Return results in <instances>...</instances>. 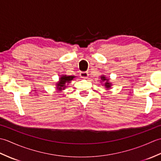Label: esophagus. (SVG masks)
Masks as SVG:
<instances>
[{"label": "esophagus", "instance_id": "1", "mask_svg": "<svg viewBox=\"0 0 161 161\" xmlns=\"http://www.w3.org/2000/svg\"><path fill=\"white\" fill-rule=\"evenodd\" d=\"M80 75V77L84 79H86L88 77V73L87 72H81Z\"/></svg>", "mask_w": 161, "mask_h": 161}]
</instances>
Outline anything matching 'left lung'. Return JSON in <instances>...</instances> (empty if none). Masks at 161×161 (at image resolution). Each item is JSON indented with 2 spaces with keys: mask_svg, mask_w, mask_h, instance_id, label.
I'll list each match as a JSON object with an SVG mask.
<instances>
[{
  "mask_svg": "<svg viewBox=\"0 0 161 161\" xmlns=\"http://www.w3.org/2000/svg\"><path fill=\"white\" fill-rule=\"evenodd\" d=\"M100 79H101V82H104L103 84V85L104 86V87L107 88V90H108L109 88H111V86H112V84L111 82L109 81V78L107 77L104 75H102L100 76Z\"/></svg>",
  "mask_w": 161,
  "mask_h": 161,
  "instance_id": "obj_1",
  "label": "left lung"
}]
</instances>
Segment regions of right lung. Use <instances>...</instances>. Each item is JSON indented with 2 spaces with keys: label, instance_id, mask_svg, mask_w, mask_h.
Instances as JSON below:
<instances>
[{
  "label": "right lung",
  "instance_id": "1",
  "mask_svg": "<svg viewBox=\"0 0 161 161\" xmlns=\"http://www.w3.org/2000/svg\"><path fill=\"white\" fill-rule=\"evenodd\" d=\"M75 77H76L73 76V75H69V76L66 75H61L59 81L56 84V89L57 91H64L67 87L68 84L70 83L71 81H73Z\"/></svg>",
  "mask_w": 161,
  "mask_h": 161
}]
</instances>
